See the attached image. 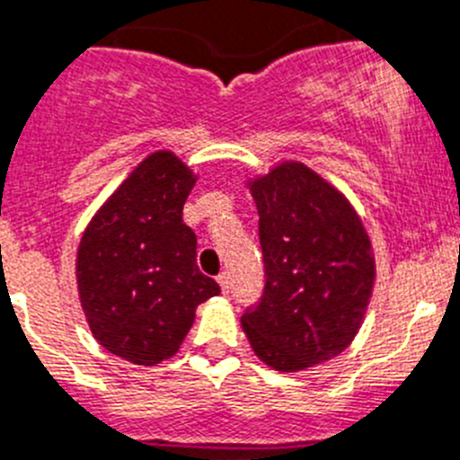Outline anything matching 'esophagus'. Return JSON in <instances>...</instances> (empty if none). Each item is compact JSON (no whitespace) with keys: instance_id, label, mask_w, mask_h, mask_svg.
<instances>
[{"instance_id":"1","label":"esophagus","mask_w":460,"mask_h":460,"mask_svg":"<svg viewBox=\"0 0 460 460\" xmlns=\"http://www.w3.org/2000/svg\"><path fill=\"white\" fill-rule=\"evenodd\" d=\"M217 284H220L222 293H229V288H231V277H229V272H220V275H217Z\"/></svg>"}]
</instances>
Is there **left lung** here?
I'll return each mask as SVG.
<instances>
[{"instance_id": "obj_1", "label": "left lung", "mask_w": 460, "mask_h": 460, "mask_svg": "<svg viewBox=\"0 0 460 460\" xmlns=\"http://www.w3.org/2000/svg\"><path fill=\"white\" fill-rule=\"evenodd\" d=\"M266 287L240 323L259 359L302 371L337 358L358 334L376 263L362 220L337 188L302 163L250 183Z\"/></svg>"}]
</instances>
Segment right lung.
I'll list each match as a JSON object with an SVG mask.
<instances>
[{"mask_svg":"<svg viewBox=\"0 0 460 460\" xmlns=\"http://www.w3.org/2000/svg\"><path fill=\"white\" fill-rule=\"evenodd\" d=\"M194 173L172 151L151 153L93 215L77 250V288L102 349L158 364L181 349L194 309L220 287L197 268L183 222Z\"/></svg>","mask_w":460,"mask_h":460,"instance_id":"obj_1","label":"right lung"}]
</instances>
